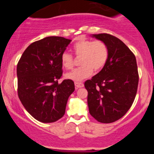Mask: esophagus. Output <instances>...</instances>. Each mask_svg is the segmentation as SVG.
<instances>
[{"mask_svg": "<svg viewBox=\"0 0 154 154\" xmlns=\"http://www.w3.org/2000/svg\"><path fill=\"white\" fill-rule=\"evenodd\" d=\"M75 88H83L84 87V84L82 82H75Z\"/></svg>", "mask_w": 154, "mask_h": 154, "instance_id": "obj_1", "label": "esophagus"}]
</instances>
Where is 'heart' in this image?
<instances>
[{
    "label": "heart",
    "instance_id": "heart-1",
    "mask_svg": "<svg viewBox=\"0 0 154 154\" xmlns=\"http://www.w3.org/2000/svg\"><path fill=\"white\" fill-rule=\"evenodd\" d=\"M73 51L76 57L80 58V67L68 72L65 77L68 79L82 81L93 74V70L98 72L105 66L109 58V48L102 40H91L80 39L73 45ZM61 65L66 69H72L75 61L72 54L63 53L61 56Z\"/></svg>",
    "mask_w": 154,
    "mask_h": 154
}]
</instances>
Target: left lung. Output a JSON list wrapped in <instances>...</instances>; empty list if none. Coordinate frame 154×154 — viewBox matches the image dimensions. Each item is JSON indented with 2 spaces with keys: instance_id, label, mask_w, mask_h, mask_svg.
I'll list each match as a JSON object with an SVG mask.
<instances>
[{
  "instance_id": "left-lung-1",
  "label": "left lung",
  "mask_w": 154,
  "mask_h": 154,
  "mask_svg": "<svg viewBox=\"0 0 154 154\" xmlns=\"http://www.w3.org/2000/svg\"><path fill=\"white\" fill-rule=\"evenodd\" d=\"M109 48L105 66L85 82L91 115L101 123H111L128 112L133 103L139 75L135 56L119 38L113 35H93Z\"/></svg>"
}]
</instances>
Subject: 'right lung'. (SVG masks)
I'll return each mask as SVG.
<instances>
[{"label":"right lung","instance_id":"1","mask_svg":"<svg viewBox=\"0 0 154 154\" xmlns=\"http://www.w3.org/2000/svg\"><path fill=\"white\" fill-rule=\"evenodd\" d=\"M71 40L47 37L26 48L17 63L18 96L35 119L51 123L64 115L67 100L75 91L71 79L58 80L62 76L61 56Z\"/></svg>","mask_w":154,"mask_h":154}]
</instances>
